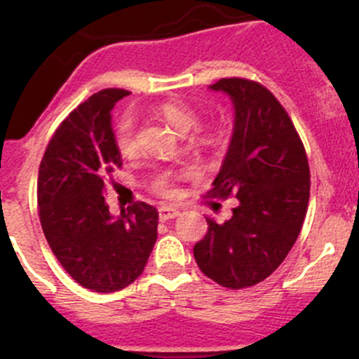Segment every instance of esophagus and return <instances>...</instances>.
Listing matches in <instances>:
<instances>
[{
	"label": "esophagus",
	"instance_id": "esophagus-1",
	"mask_svg": "<svg viewBox=\"0 0 359 359\" xmlns=\"http://www.w3.org/2000/svg\"><path fill=\"white\" fill-rule=\"evenodd\" d=\"M159 219L161 220H170V219H175V217L180 215V210L175 208V206H168V205H163L159 206Z\"/></svg>",
	"mask_w": 359,
	"mask_h": 359
}]
</instances>
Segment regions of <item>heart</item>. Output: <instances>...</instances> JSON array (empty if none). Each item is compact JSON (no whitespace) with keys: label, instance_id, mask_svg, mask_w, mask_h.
<instances>
[{"label":"heart","instance_id":"heart-1","mask_svg":"<svg viewBox=\"0 0 359 359\" xmlns=\"http://www.w3.org/2000/svg\"><path fill=\"white\" fill-rule=\"evenodd\" d=\"M156 112L179 133H187L193 130L198 123V114L187 104L179 102V100H168V102L159 104ZM213 137L208 132L196 130L193 135V142L208 144L212 142ZM114 144L119 153L125 158H132L137 153V123L135 116L132 112H125L118 119L114 126ZM153 187L161 194H172V175L170 173H159L154 179Z\"/></svg>","mask_w":359,"mask_h":359}]
</instances>
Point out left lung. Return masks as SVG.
I'll use <instances>...</instances> for the list:
<instances>
[{"label":"left lung","instance_id":"8db88e82","mask_svg":"<svg viewBox=\"0 0 359 359\" xmlns=\"http://www.w3.org/2000/svg\"><path fill=\"white\" fill-rule=\"evenodd\" d=\"M208 88L226 93L234 109L229 147L208 196L234 193L240 203L224 224L206 217L208 231L194 245V259L205 276L238 290L266 280L292 250L309 203V163L269 90L241 78Z\"/></svg>","mask_w":359,"mask_h":359}]
</instances>
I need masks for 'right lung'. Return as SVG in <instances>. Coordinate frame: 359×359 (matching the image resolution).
<instances>
[{"label": "right lung", "mask_w": 359, "mask_h": 359, "mask_svg": "<svg viewBox=\"0 0 359 359\" xmlns=\"http://www.w3.org/2000/svg\"><path fill=\"white\" fill-rule=\"evenodd\" d=\"M126 90L93 93L62 121L38 172L43 233L67 274L92 292L112 293L142 274L158 238V210L135 203L111 215L106 179L123 165L111 111Z\"/></svg>", "instance_id": "obj_1"}]
</instances>
